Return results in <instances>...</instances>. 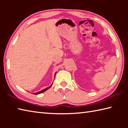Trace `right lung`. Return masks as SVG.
Masks as SVG:
<instances>
[{"label":"right lung","instance_id":"1","mask_svg":"<svg viewBox=\"0 0 128 128\" xmlns=\"http://www.w3.org/2000/svg\"><path fill=\"white\" fill-rule=\"evenodd\" d=\"M56 74V73H55ZM52 85L50 86H49V87H48V88H44V89H43V90H41V91H40V92H36V93H34V94H36V95H37V94H41V93H42V92H44L45 91H46L47 90H48V88H51V86L52 85Z\"/></svg>","mask_w":128,"mask_h":128}]
</instances>
